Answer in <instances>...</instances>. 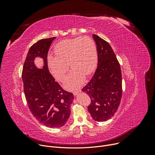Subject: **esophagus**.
<instances>
[{"mask_svg": "<svg viewBox=\"0 0 155 155\" xmlns=\"http://www.w3.org/2000/svg\"><path fill=\"white\" fill-rule=\"evenodd\" d=\"M81 92V91L80 90H78V91H75V92H73V95H74L75 96H76L77 94H78L79 93H80Z\"/></svg>", "mask_w": 155, "mask_h": 155, "instance_id": "obj_1", "label": "esophagus"}]
</instances>
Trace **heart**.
Segmentation results:
<instances>
[{
  "instance_id": "b5f03b06",
  "label": "heart",
  "mask_w": 155,
  "mask_h": 155,
  "mask_svg": "<svg viewBox=\"0 0 155 155\" xmlns=\"http://www.w3.org/2000/svg\"><path fill=\"white\" fill-rule=\"evenodd\" d=\"M55 56L48 54L47 62L53 76L62 81L68 70L72 68L64 80L68 90H76L82 85L85 75L91 74L97 64V51L94 40L88 36L66 39L54 48Z\"/></svg>"
}]
</instances>
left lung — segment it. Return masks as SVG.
Returning <instances> with one entry per match:
<instances>
[{
    "label": "left lung",
    "instance_id": "obj_1",
    "mask_svg": "<svg viewBox=\"0 0 155 155\" xmlns=\"http://www.w3.org/2000/svg\"><path fill=\"white\" fill-rule=\"evenodd\" d=\"M98 63L92 79L83 88L91 104L88 110L97 122L110 119L117 111L122 97V75L120 64L110 45L95 35Z\"/></svg>",
    "mask_w": 155,
    "mask_h": 155
}]
</instances>
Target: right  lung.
Instances as JSON below:
<instances>
[{"instance_id":"1","label":"right lung","mask_w":155,"mask_h":155,"mask_svg":"<svg viewBox=\"0 0 155 155\" xmlns=\"http://www.w3.org/2000/svg\"><path fill=\"white\" fill-rule=\"evenodd\" d=\"M55 37L41 39L29 50L24 62L22 78L24 92L32 114L46 127L63 126L70 115L72 93L64 91L54 81L48 67L47 56ZM43 59L41 69L37 67L36 58Z\"/></svg>"}]
</instances>
